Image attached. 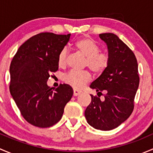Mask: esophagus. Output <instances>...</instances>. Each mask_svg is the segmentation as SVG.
Returning <instances> with one entry per match:
<instances>
[{
    "instance_id": "1",
    "label": "esophagus",
    "mask_w": 153,
    "mask_h": 153,
    "mask_svg": "<svg viewBox=\"0 0 153 153\" xmlns=\"http://www.w3.org/2000/svg\"><path fill=\"white\" fill-rule=\"evenodd\" d=\"M81 90H78V89H75L73 90V95H74V96H78V95H79L81 93Z\"/></svg>"
}]
</instances>
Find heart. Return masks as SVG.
<instances>
[{"mask_svg":"<svg viewBox=\"0 0 153 153\" xmlns=\"http://www.w3.org/2000/svg\"><path fill=\"white\" fill-rule=\"evenodd\" d=\"M75 48L86 57L85 66L95 74H101L109 64V55L106 52H100L99 47L91 40L83 38L75 43ZM67 61V51L63 49L58 57L59 67H64ZM91 80V74L88 71L70 70L64 76L66 84L76 89L83 87Z\"/></svg>","mask_w":153,"mask_h":153,"instance_id":"b5f03b06","label":"heart"}]
</instances>
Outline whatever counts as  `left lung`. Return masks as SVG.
Wrapping results in <instances>:
<instances>
[{
  "mask_svg": "<svg viewBox=\"0 0 153 153\" xmlns=\"http://www.w3.org/2000/svg\"><path fill=\"white\" fill-rule=\"evenodd\" d=\"M99 37L107 46L109 64L90 87L98 93L104 91L106 94L104 101L91 95L92 101L84 115L92 127L107 131L118 127L130 116L140 79L137 59L127 45L113 33L100 34Z\"/></svg>",
  "mask_w": 153,
  "mask_h": 153,
  "instance_id": "left-lung-1",
  "label": "left lung"
}]
</instances>
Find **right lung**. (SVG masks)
Instances as JSON below:
<instances>
[{"label": "right lung", "mask_w": 153, "mask_h": 153, "mask_svg": "<svg viewBox=\"0 0 153 153\" xmlns=\"http://www.w3.org/2000/svg\"><path fill=\"white\" fill-rule=\"evenodd\" d=\"M70 35H34L19 47L11 62L10 93L24 119L33 126L47 128L57 124L73 95L68 84H60L53 91L47 84L49 74L58 69V55Z\"/></svg>", "instance_id": "add662e5"}]
</instances>
